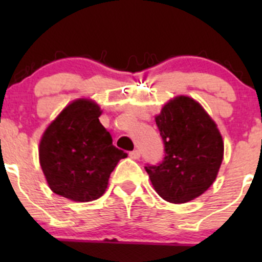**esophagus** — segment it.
I'll use <instances>...</instances> for the list:
<instances>
[{"label":"esophagus","instance_id":"obj_1","mask_svg":"<svg viewBox=\"0 0 262 262\" xmlns=\"http://www.w3.org/2000/svg\"><path fill=\"white\" fill-rule=\"evenodd\" d=\"M129 157H130L132 160H139V157H141V152H139L138 149L132 150V152L129 153Z\"/></svg>","mask_w":262,"mask_h":262}]
</instances>
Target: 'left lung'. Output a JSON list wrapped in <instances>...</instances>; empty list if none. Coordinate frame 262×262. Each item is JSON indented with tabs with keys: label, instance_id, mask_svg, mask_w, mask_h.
I'll use <instances>...</instances> for the list:
<instances>
[{
	"label": "left lung",
	"instance_id": "obj_1",
	"mask_svg": "<svg viewBox=\"0 0 262 262\" xmlns=\"http://www.w3.org/2000/svg\"><path fill=\"white\" fill-rule=\"evenodd\" d=\"M156 124L165 146L157 165L147 173L162 199L180 204L200 196L215 180L223 160V141L202 105L179 96L163 106Z\"/></svg>",
	"mask_w": 262,
	"mask_h": 262
}]
</instances>
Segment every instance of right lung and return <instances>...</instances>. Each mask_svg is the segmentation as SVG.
Segmentation results:
<instances>
[{
    "label": "right lung",
    "mask_w": 262,
    "mask_h": 262,
    "mask_svg": "<svg viewBox=\"0 0 262 262\" xmlns=\"http://www.w3.org/2000/svg\"><path fill=\"white\" fill-rule=\"evenodd\" d=\"M100 107L80 99L68 105L47 128L39 160L53 192L75 202L99 199L110 173L126 153L113 144L101 125Z\"/></svg>",
    "instance_id": "right-lung-1"
}]
</instances>
